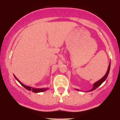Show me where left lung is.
<instances>
[{"label": "left lung", "instance_id": "obj_1", "mask_svg": "<svg viewBox=\"0 0 120 120\" xmlns=\"http://www.w3.org/2000/svg\"><path fill=\"white\" fill-rule=\"evenodd\" d=\"M110 63H109V67H108V68H107V72H106V74L105 75L103 76V77L102 78H101V79H100V80L98 81L97 82H96L95 83H94V85H93V88H92L91 90H89L88 92H91V91H93V90H94L95 89H96V88H98V87L100 85H101V84L104 81H105V80L106 79V78H107V76H108L109 74V71H110ZM75 90H79L80 91V90L78 89H75Z\"/></svg>", "mask_w": 120, "mask_h": 120}]
</instances>
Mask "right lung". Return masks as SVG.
<instances>
[{"label":"right lung","mask_w":120,"mask_h":120,"mask_svg":"<svg viewBox=\"0 0 120 120\" xmlns=\"http://www.w3.org/2000/svg\"><path fill=\"white\" fill-rule=\"evenodd\" d=\"M14 78H15V79H16V80L17 81L19 82L20 83V84H21L23 87H24V88H25V89H27V90H30V91H31H31L33 92L39 93V92H42L46 91V90H47L48 89V88H32V87H31V86H26V85H25L23 84V83L21 82H20V81L19 80V79H18V78H17V77H15V75H14Z\"/></svg>","instance_id":"right-lung-1"}]
</instances>
